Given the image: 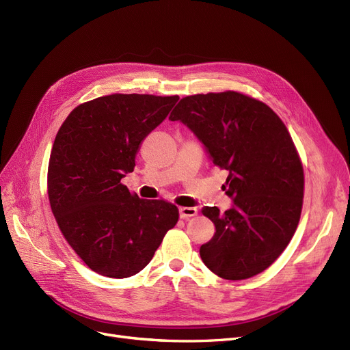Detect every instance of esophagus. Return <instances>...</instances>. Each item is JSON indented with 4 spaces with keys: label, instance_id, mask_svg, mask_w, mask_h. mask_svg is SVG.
<instances>
[{
    "label": "esophagus",
    "instance_id": "obj_1",
    "mask_svg": "<svg viewBox=\"0 0 350 350\" xmlns=\"http://www.w3.org/2000/svg\"><path fill=\"white\" fill-rule=\"evenodd\" d=\"M178 213H180L181 218H189V217L197 215V208H194V207H180Z\"/></svg>",
    "mask_w": 350,
    "mask_h": 350
}]
</instances>
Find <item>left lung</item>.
<instances>
[{"mask_svg": "<svg viewBox=\"0 0 350 350\" xmlns=\"http://www.w3.org/2000/svg\"><path fill=\"white\" fill-rule=\"evenodd\" d=\"M169 119L186 124L228 173L223 189L232 206L201 210L215 226L200 247L201 260L230 281L262 272L301 218L304 169L288 129L269 106L232 90L183 98Z\"/></svg>", "mask_w": 350, "mask_h": 350, "instance_id": "1", "label": "left lung"}]
</instances>
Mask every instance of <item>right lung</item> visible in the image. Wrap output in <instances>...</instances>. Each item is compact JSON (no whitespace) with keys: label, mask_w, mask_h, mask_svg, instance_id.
I'll return each mask as SVG.
<instances>
[{"label":"right lung","mask_w":350,"mask_h":350,"mask_svg":"<svg viewBox=\"0 0 350 350\" xmlns=\"http://www.w3.org/2000/svg\"><path fill=\"white\" fill-rule=\"evenodd\" d=\"M178 96L115 94L82 103L55 137L48 196L65 240L92 269L127 278L153 258L178 219L164 200H142L122 185L144 137Z\"/></svg>","instance_id":"obj_1"}]
</instances>
